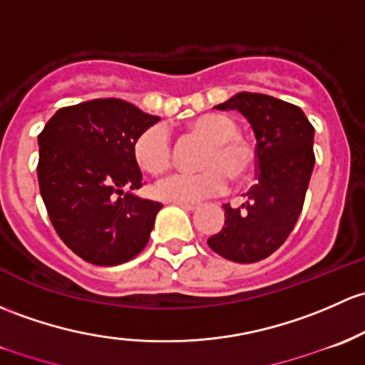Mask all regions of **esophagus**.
<instances>
[{"mask_svg":"<svg viewBox=\"0 0 365 365\" xmlns=\"http://www.w3.org/2000/svg\"><path fill=\"white\" fill-rule=\"evenodd\" d=\"M176 205L182 206V208H185V210H195V208H197V205H195V202H176Z\"/></svg>","mask_w":365,"mask_h":365,"instance_id":"1","label":"esophagus"}]
</instances>
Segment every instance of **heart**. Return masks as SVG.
Returning a JSON list of instances; mask_svg holds the SVG:
<instances>
[{
    "instance_id": "obj_1",
    "label": "heart",
    "mask_w": 365,
    "mask_h": 365,
    "mask_svg": "<svg viewBox=\"0 0 365 365\" xmlns=\"http://www.w3.org/2000/svg\"><path fill=\"white\" fill-rule=\"evenodd\" d=\"M189 131L208 141L199 159V168L202 170L176 173L157 183L155 194L160 199L194 202L212 197L227 189V178L241 183L255 171V147L241 136L234 118L222 113H205L190 122ZM133 155L141 171L150 176L164 175L173 164L170 134L160 125L145 129L134 140Z\"/></svg>"
}]
</instances>
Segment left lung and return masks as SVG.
I'll list each match as a JSON object with an SVG mask.
<instances>
[{
    "label": "left lung",
    "mask_w": 365,
    "mask_h": 365,
    "mask_svg": "<svg viewBox=\"0 0 365 365\" xmlns=\"http://www.w3.org/2000/svg\"><path fill=\"white\" fill-rule=\"evenodd\" d=\"M217 110H237L257 138V183L237 208L225 205V224L208 240L224 259L250 264L278 250L302 212L314 166V128L292 103L237 92Z\"/></svg>",
    "instance_id": "8db88e82"
}]
</instances>
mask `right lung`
<instances>
[{
  "label": "right lung",
  "instance_id": "add662e5",
  "mask_svg": "<svg viewBox=\"0 0 365 365\" xmlns=\"http://www.w3.org/2000/svg\"><path fill=\"white\" fill-rule=\"evenodd\" d=\"M157 120L122 99H92L57 110L38 134V183L48 218L86 262L117 266L147 247L163 205L121 194L143 185L133 145Z\"/></svg>",
  "mask_w": 365,
  "mask_h": 365
}]
</instances>
